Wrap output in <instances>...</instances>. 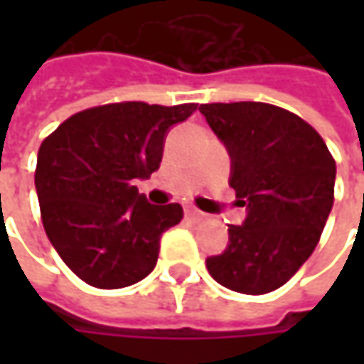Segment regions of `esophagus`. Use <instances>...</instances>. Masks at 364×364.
<instances>
[{"mask_svg":"<svg viewBox=\"0 0 364 364\" xmlns=\"http://www.w3.org/2000/svg\"><path fill=\"white\" fill-rule=\"evenodd\" d=\"M184 213H186V217L194 218V220H200V218L204 217V215H203V213H200V210H196V208H192V206H188V208H186Z\"/></svg>","mask_w":364,"mask_h":364,"instance_id":"obj_1","label":"esophagus"}]
</instances>
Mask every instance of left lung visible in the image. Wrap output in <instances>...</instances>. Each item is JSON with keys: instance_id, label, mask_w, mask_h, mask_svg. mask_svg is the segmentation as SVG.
<instances>
[{"instance_id": "left-lung-1", "label": "left lung", "mask_w": 364, "mask_h": 364, "mask_svg": "<svg viewBox=\"0 0 364 364\" xmlns=\"http://www.w3.org/2000/svg\"><path fill=\"white\" fill-rule=\"evenodd\" d=\"M200 113L231 158L229 186L247 206L229 245L206 259L220 286L259 296L312 255L334 203L336 164L312 125L267 103H206Z\"/></svg>"}]
</instances>
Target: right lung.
I'll return each instance as SVG.
<instances>
[{
    "label": "right lung",
    "mask_w": 364,
    "mask_h": 364,
    "mask_svg": "<svg viewBox=\"0 0 364 364\" xmlns=\"http://www.w3.org/2000/svg\"><path fill=\"white\" fill-rule=\"evenodd\" d=\"M196 109L139 101L92 107L42 141L34 182L44 231L89 286H133L156 267L161 235L184 213L176 203L149 204L133 184L160 168L168 132Z\"/></svg>",
    "instance_id": "right-lung-1"
}]
</instances>
